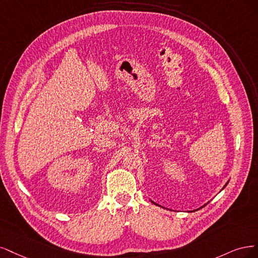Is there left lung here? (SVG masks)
<instances>
[{
	"label": "left lung",
	"mask_w": 258,
	"mask_h": 258,
	"mask_svg": "<svg viewBox=\"0 0 258 258\" xmlns=\"http://www.w3.org/2000/svg\"><path fill=\"white\" fill-rule=\"evenodd\" d=\"M226 184H227V183H226ZM226 184H225V186H226ZM225 186H224V187H225ZM224 187H223V188H224ZM154 204H155V203H154ZM155 205H156V204H155Z\"/></svg>",
	"instance_id": "left-lung-1"
}]
</instances>
